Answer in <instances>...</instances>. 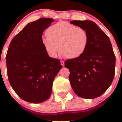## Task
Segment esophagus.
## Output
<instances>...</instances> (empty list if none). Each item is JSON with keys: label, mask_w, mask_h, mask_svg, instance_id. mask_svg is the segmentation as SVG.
<instances>
[{"label": "esophagus", "mask_w": 122, "mask_h": 122, "mask_svg": "<svg viewBox=\"0 0 122 122\" xmlns=\"http://www.w3.org/2000/svg\"><path fill=\"white\" fill-rule=\"evenodd\" d=\"M61 64L62 65V66H64V61H61Z\"/></svg>", "instance_id": "obj_1"}]
</instances>
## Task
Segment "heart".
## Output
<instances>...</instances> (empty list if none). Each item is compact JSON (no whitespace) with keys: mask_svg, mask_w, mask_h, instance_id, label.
Returning a JSON list of instances; mask_svg holds the SVG:
<instances>
[{"mask_svg":"<svg viewBox=\"0 0 122 122\" xmlns=\"http://www.w3.org/2000/svg\"><path fill=\"white\" fill-rule=\"evenodd\" d=\"M46 38L42 40L45 49L52 57L60 50L68 58H76L84 54L89 36L85 29L66 22H59L46 30Z\"/></svg>","mask_w":122,"mask_h":122,"instance_id":"b5f03b06","label":"heart"}]
</instances>
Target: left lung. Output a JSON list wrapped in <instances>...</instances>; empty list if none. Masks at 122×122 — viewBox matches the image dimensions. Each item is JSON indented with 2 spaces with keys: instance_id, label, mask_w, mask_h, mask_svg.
I'll list each match as a JSON object with an SVG mask.
<instances>
[{
  "instance_id": "left-lung-1",
  "label": "left lung",
  "mask_w": 122,
  "mask_h": 122,
  "mask_svg": "<svg viewBox=\"0 0 122 122\" xmlns=\"http://www.w3.org/2000/svg\"><path fill=\"white\" fill-rule=\"evenodd\" d=\"M71 23L84 28L89 36L84 54L65 62L70 71L71 86L79 97L94 99L103 94L112 82L115 55L108 37L95 22L73 20Z\"/></svg>"
}]
</instances>
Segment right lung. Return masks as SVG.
I'll return each mask as SVG.
<instances>
[{
  "label": "right lung",
  "mask_w": 122,
  "mask_h": 122,
  "mask_svg": "<svg viewBox=\"0 0 122 122\" xmlns=\"http://www.w3.org/2000/svg\"><path fill=\"white\" fill-rule=\"evenodd\" d=\"M54 21L41 18L28 23L8 49V80L15 93L29 103H42L49 98L54 79L62 68L59 59L49 56L42 43L43 31Z\"/></svg>",
  "instance_id": "add662e5"
}]
</instances>
